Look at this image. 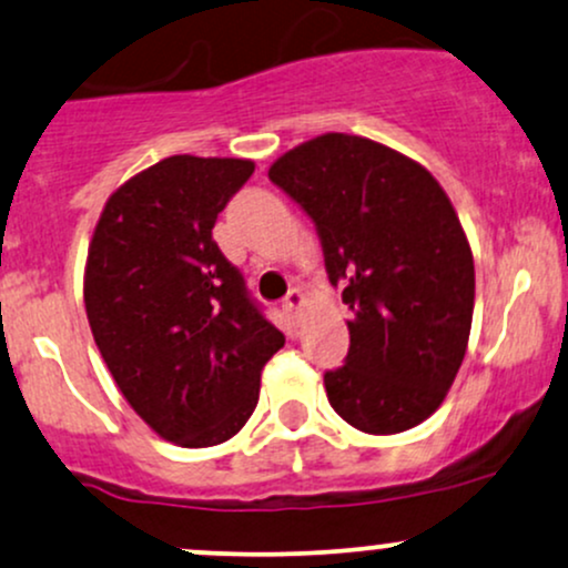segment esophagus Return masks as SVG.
I'll list each match as a JSON object with an SVG mask.
<instances>
[{"label":"esophagus","instance_id":"obj_1","mask_svg":"<svg viewBox=\"0 0 568 568\" xmlns=\"http://www.w3.org/2000/svg\"><path fill=\"white\" fill-rule=\"evenodd\" d=\"M304 304H307V298H304L302 291H291V294L285 296L283 310H285V313H288L291 317H296V315L304 310Z\"/></svg>","mask_w":568,"mask_h":568}]
</instances>
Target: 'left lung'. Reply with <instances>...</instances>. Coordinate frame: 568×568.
<instances>
[{
	"mask_svg": "<svg viewBox=\"0 0 568 568\" xmlns=\"http://www.w3.org/2000/svg\"><path fill=\"white\" fill-rule=\"evenodd\" d=\"M315 221L351 351L326 372L328 404L364 434L420 426L445 402L469 345L475 258L445 189L409 155L328 132L270 166Z\"/></svg>",
	"mask_w": 568,
	"mask_h": 568,
	"instance_id": "left-lung-1",
	"label": "left lung"
}]
</instances>
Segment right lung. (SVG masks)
<instances>
[{
	"label": "right lung",
	"instance_id": "right-lung-1",
	"mask_svg": "<svg viewBox=\"0 0 568 568\" xmlns=\"http://www.w3.org/2000/svg\"><path fill=\"white\" fill-rule=\"evenodd\" d=\"M253 170L251 159L170 155L110 193L91 236L93 342L134 413L180 447L232 439L285 345L213 240Z\"/></svg>",
	"mask_w": 568,
	"mask_h": 568
}]
</instances>
